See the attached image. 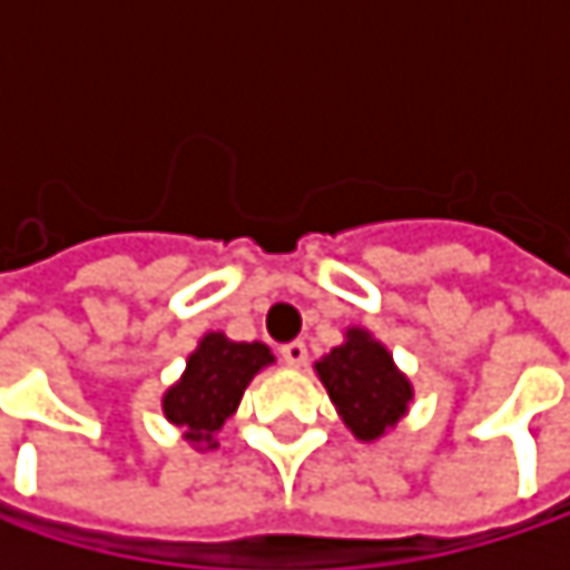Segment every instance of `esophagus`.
<instances>
[{
  "label": "esophagus",
  "instance_id": "esophagus-1",
  "mask_svg": "<svg viewBox=\"0 0 570 570\" xmlns=\"http://www.w3.org/2000/svg\"><path fill=\"white\" fill-rule=\"evenodd\" d=\"M281 356H284L286 366H306V343H299V340H293V343H286L284 350H281Z\"/></svg>",
  "mask_w": 570,
  "mask_h": 570
}]
</instances>
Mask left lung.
<instances>
[{
  "label": "left lung",
  "instance_id": "obj_1",
  "mask_svg": "<svg viewBox=\"0 0 570 570\" xmlns=\"http://www.w3.org/2000/svg\"><path fill=\"white\" fill-rule=\"evenodd\" d=\"M316 373L343 422L360 439H380L396 425L412 399V386L393 366L386 346L370 340L363 330H350L346 343L316 363Z\"/></svg>",
  "mask_w": 570,
  "mask_h": 570
}]
</instances>
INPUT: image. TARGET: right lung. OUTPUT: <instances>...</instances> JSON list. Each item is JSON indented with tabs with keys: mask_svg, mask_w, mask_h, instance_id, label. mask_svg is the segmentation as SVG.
I'll return each mask as SVG.
<instances>
[{
	"mask_svg": "<svg viewBox=\"0 0 570 570\" xmlns=\"http://www.w3.org/2000/svg\"><path fill=\"white\" fill-rule=\"evenodd\" d=\"M274 363L264 343H234L220 333L200 340L190 353L180 383L165 396V415L187 429L190 442L214 445V432L234 415L247 383Z\"/></svg>",
	"mask_w": 570,
	"mask_h": 570,
	"instance_id": "1",
	"label": "right lung"
}]
</instances>
